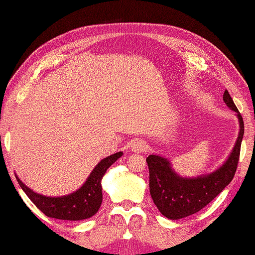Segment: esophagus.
Returning <instances> with one entry per match:
<instances>
[{"label":"esophagus","mask_w":255,"mask_h":255,"mask_svg":"<svg viewBox=\"0 0 255 255\" xmlns=\"http://www.w3.org/2000/svg\"><path fill=\"white\" fill-rule=\"evenodd\" d=\"M131 150L133 152H142L145 150V143L142 140H134L131 144Z\"/></svg>","instance_id":"34e87169"}]
</instances>
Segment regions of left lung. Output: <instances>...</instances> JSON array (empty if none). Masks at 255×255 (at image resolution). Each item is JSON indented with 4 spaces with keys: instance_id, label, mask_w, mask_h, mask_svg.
Wrapping results in <instances>:
<instances>
[{
    "instance_id": "8db88e82",
    "label": "left lung",
    "mask_w": 255,
    "mask_h": 255,
    "mask_svg": "<svg viewBox=\"0 0 255 255\" xmlns=\"http://www.w3.org/2000/svg\"><path fill=\"white\" fill-rule=\"evenodd\" d=\"M224 102L231 111L236 112L240 131L228 159L217 170L197 177H182L163 156L150 154L147 158L151 197L164 217L175 220L196 214L223 192L234 178L239 162L245 124L227 90Z\"/></svg>"
}]
</instances>
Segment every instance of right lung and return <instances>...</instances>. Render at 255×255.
Here are the masks:
<instances>
[{"mask_svg": "<svg viewBox=\"0 0 255 255\" xmlns=\"http://www.w3.org/2000/svg\"><path fill=\"white\" fill-rule=\"evenodd\" d=\"M122 155L123 152H117L100 161V163L91 172L83 185L78 191L66 196H45L27 187L17 175H16V180L28 198L47 217L74 221L88 219L99 211L102 205L103 194L101 182L103 176L108 167L115 163Z\"/></svg>", "mask_w": 255, "mask_h": 255, "instance_id": "right-lung-1", "label": "right lung"}]
</instances>
